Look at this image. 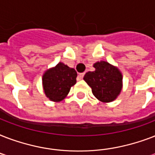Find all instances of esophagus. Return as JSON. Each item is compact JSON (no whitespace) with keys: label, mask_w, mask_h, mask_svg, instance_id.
I'll return each instance as SVG.
<instances>
[{"label":"esophagus","mask_w":155,"mask_h":155,"mask_svg":"<svg viewBox=\"0 0 155 155\" xmlns=\"http://www.w3.org/2000/svg\"><path fill=\"white\" fill-rule=\"evenodd\" d=\"M84 73H80V74H79V78L81 80V79H83V77H84Z\"/></svg>","instance_id":"1"}]
</instances>
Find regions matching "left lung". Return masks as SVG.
Segmentation results:
<instances>
[{"instance_id": "left-lung-1", "label": "left lung", "mask_w": 155, "mask_h": 155, "mask_svg": "<svg viewBox=\"0 0 155 155\" xmlns=\"http://www.w3.org/2000/svg\"><path fill=\"white\" fill-rule=\"evenodd\" d=\"M94 71L85 74L84 80L92 88V93L104 103L113 101L122 88V75L117 68L105 61L94 63Z\"/></svg>"}]
</instances>
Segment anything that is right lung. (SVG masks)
I'll return each mask as SVG.
<instances>
[{
  "mask_svg": "<svg viewBox=\"0 0 155 155\" xmlns=\"http://www.w3.org/2000/svg\"><path fill=\"white\" fill-rule=\"evenodd\" d=\"M77 73L74 68L63 63L45 71L42 75V85L47 97L51 101H63L76 83Z\"/></svg>",
  "mask_w": 155,
  "mask_h": 155,
  "instance_id": "1",
  "label": "right lung"
}]
</instances>
